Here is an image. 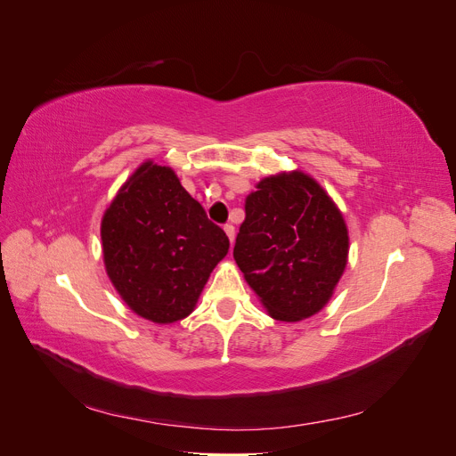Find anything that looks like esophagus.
<instances>
[{
  "mask_svg": "<svg viewBox=\"0 0 456 456\" xmlns=\"http://www.w3.org/2000/svg\"><path fill=\"white\" fill-rule=\"evenodd\" d=\"M224 232H226L230 243H233V238H236V228H233L232 224H224Z\"/></svg>",
  "mask_w": 456,
  "mask_h": 456,
  "instance_id": "34e87169",
  "label": "esophagus"
}]
</instances>
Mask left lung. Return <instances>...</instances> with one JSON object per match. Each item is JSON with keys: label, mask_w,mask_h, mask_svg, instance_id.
Instances as JSON below:
<instances>
[{"label": "left lung", "mask_w": 456, "mask_h": 456, "mask_svg": "<svg viewBox=\"0 0 456 456\" xmlns=\"http://www.w3.org/2000/svg\"><path fill=\"white\" fill-rule=\"evenodd\" d=\"M256 188L245 200L233 258L272 317L305 320L327 305L346 268V224L305 173L268 176Z\"/></svg>", "instance_id": "1"}]
</instances>
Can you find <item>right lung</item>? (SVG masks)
I'll use <instances>...</instances> for the list:
<instances>
[{"label": "right lung", "instance_id": "1", "mask_svg": "<svg viewBox=\"0 0 456 456\" xmlns=\"http://www.w3.org/2000/svg\"><path fill=\"white\" fill-rule=\"evenodd\" d=\"M106 272L127 306L146 320L173 323L194 310L228 236L169 167L146 161L102 218Z\"/></svg>", "mask_w": 456, "mask_h": 456}]
</instances>
